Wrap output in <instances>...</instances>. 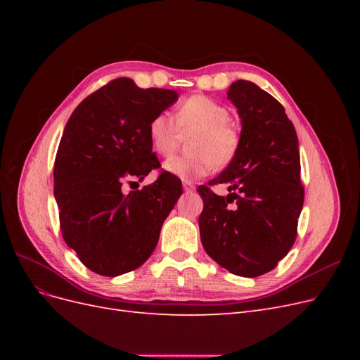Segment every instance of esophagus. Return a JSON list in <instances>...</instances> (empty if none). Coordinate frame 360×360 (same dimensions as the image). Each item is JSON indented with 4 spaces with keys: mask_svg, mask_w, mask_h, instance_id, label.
Returning a JSON list of instances; mask_svg holds the SVG:
<instances>
[{
    "mask_svg": "<svg viewBox=\"0 0 360 360\" xmlns=\"http://www.w3.org/2000/svg\"><path fill=\"white\" fill-rule=\"evenodd\" d=\"M183 189H184V192H193L195 184L191 181H183Z\"/></svg>",
    "mask_w": 360,
    "mask_h": 360,
    "instance_id": "34e87169",
    "label": "esophagus"
}]
</instances>
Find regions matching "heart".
<instances>
[{
  "mask_svg": "<svg viewBox=\"0 0 360 360\" xmlns=\"http://www.w3.org/2000/svg\"><path fill=\"white\" fill-rule=\"evenodd\" d=\"M176 120L159 112L150 120L147 135L155 153L167 158L177 148L181 135L189 138V155L174 156L165 168L181 180H197L209 176L217 167L230 165L240 147V134L228 122L226 108L210 97L195 94L183 101L176 110Z\"/></svg>",
  "mask_w": 360,
  "mask_h": 360,
  "instance_id": "1",
  "label": "heart"
}]
</instances>
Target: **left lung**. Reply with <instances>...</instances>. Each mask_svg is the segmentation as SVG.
Masks as SVG:
<instances>
[{"instance_id": "8db88e82", "label": "left lung", "mask_w": 360, "mask_h": 360, "mask_svg": "<svg viewBox=\"0 0 360 360\" xmlns=\"http://www.w3.org/2000/svg\"><path fill=\"white\" fill-rule=\"evenodd\" d=\"M228 99L242 118L240 147L213 184L228 198L200 186L201 242L217 264L245 278L274 270L297 236L304 191L296 129L284 106L250 81H236Z\"/></svg>"}]
</instances>
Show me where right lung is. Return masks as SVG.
Returning <instances> with one entry per match:
<instances>
[{
	"label": "right lung",
	"mask_w": 360,
	"mask_h": 360,
	"mask_svg": "<svg viewBox=\"0 0 360 360\" xmlns=\"http://www.w3.org/2000/svg\"><path fill=\"white\" fill-rule=\"evenodd\" d=\"M177 99L174 90L118 78L85 97L64 127L53 163L61 234L97 275L118 276L144 264L180 198L181 183L169 172L143 189L122 191L124 181H141L160 167L147 127Z\"/></svg>",
	"instance_id": "1"
}]
</instances>
